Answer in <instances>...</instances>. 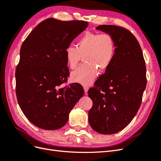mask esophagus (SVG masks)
Returning <instances> with one entry per match:
<instances>
[{"label": "esophagus", "mask_w": 161, "mask_h": 161, "mask_svg": "<svg viewBox=\"0 0 161 161\" xmlns=\"http://www.w3.org/2000/svg\"><path fill=\"white\" fill-rule=\"evenodd\" d=\"M84 90H85V94H86V93H87V91H88V90H89V87L85 86H84Z\"/></svg>", "instance_id": "esophagus-1"}]
</instances>
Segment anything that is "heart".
<instances>
[{"mask_svg":"<svg viewBox=\"0 0 161 161\" xmlns=\"http://www.w3.org/2000/svg\"><path fill=\"white\" fill-rule=\"evenodd\" d=\"M115 53L114 39L108 33L87 31L77 42V47L69 46L65 50L67 65L75 69L81 56H84V64L71 74L73 82L82 85L92 84L98 75L99 71L108 69L113 61Z\"/></svg>","mask_w":161,"mask_h":161,"instance_id":"obj_1","label":"heart"}]
</instances>
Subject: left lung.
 I'll return each instance as SVG.
<instances>
[{"label": "left lung", "instance_id": "8db88e82", "mask_svg": "<svg viewBox=\"0 0 161 161\" xmlns=\"http://www.w3.org/2000/svg\"><path fill=\"white\" fill-rule=\"evenodd\" d=\"M96 30L112 37L115 53L105 74L88 91L92 101L89 122L97 132L113 134L125 128L137 114L147 86V69L132 33L115 25H99Z\"/></svg>", "mask_w": 161, "mask_h": 161}]
</instances>
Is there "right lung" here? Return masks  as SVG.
Returning <instances> with one entry per match:
<instances>
[{
	"label": "right lung",
	"mask_w": 161,
	"mask_h": 161,
	"mask_svg": "<svg viewBox=\"0 0 161 161\" xmlns=\"http://www.w3.org/2000/svg\"><path fill=\"white\" fill-rule=\"evenodd\" d=\"M87 26L86 21L49 18L38 24L23 43L15 72L16 95L24 115L38 128L63 127L84 95L80 84L60 85L69 76L66 48Z\"/></svg>",
	"instance_id": "1"
}]
</instances>
